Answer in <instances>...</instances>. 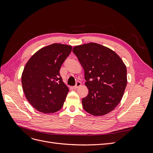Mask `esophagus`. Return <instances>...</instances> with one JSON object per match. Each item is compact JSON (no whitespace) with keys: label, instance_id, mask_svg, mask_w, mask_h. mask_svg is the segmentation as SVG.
Masks as SVG:
<instances>
[{"label":"esophagus","instance_id":"esophagus-1","mask_svg":"<svg viewBox=\"0 0 153 153\" xmlns=\"http://www.w3.org/2000/svg\"><path fill=\"white\" fill-rule=\"evenodd\" d=\"M81 84H82V83H81V82H76V85L73 87V89H76L77 88H78L79 87H80V85H81Z\"/></svg>","mask_w":153,"mask_h":153}]
</instances>
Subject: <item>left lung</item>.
I'll return each mask as SVG.
<instances>
[{
    "mask_svg": "<svg viewBox=\"0 0 153 153\" xmlns=\"http://www.w3.org/2000/svg\"><path fill=\"white\" fill-rule=\"evenodd\" d=\"M73 52L84 68L89 90L82 100L83 108L94 116L112 112L127 85V69L123 60L113 50L95 43L75 46Z\"/></svg>",
    "mask_w": 153,
    "mask_h": 153,
    "instance_id": "1",
    "label": "left lung"
}]
</instances>
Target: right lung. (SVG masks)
Listing matches in <instances>:
<instances>
[{
	"mask_svg": "<svg viewBox=\"0 0 153 153\" xmlns=\"http://www.w3.org/2000/svg\"><path fill=\"white\" fill-rule=\"evenodd\" d=\"M71 50L70 45H50L36 52L25 64L22 75L23 91L39 112L54 113L62 107L69 89L59 71Z\"/></svg>",
	"mask_w": 153,
	"mask_h": 153,
	"instance_id": "add662e5",
	"label": "right lung"
}]
</instances>
